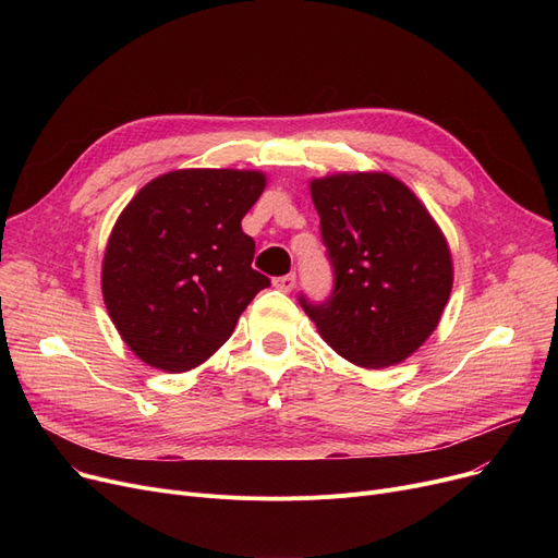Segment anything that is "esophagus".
Returning <instances> with one entry per match:
<instances>
[{
	"label": "esophagus",
	"instance_id": "esophagus-1",
	"mask_svg": "<svg viewBox=\"0 0 558 558\" xmlns=\"http://www.w3.org/2000/svg\"><path fill=\"white\" fill-rule=\"evenodd\" d=\"M274 287L280 289V291H291L296 287V274H287V276H280L274 280Z\"/></svg>",
	"mask_w": 558,
	"mask_h": 558
}]
</instances>
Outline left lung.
<instances>
[{"mask_svg":"<svg viewBox=\"0 0 558 558\" xmlns=\"http://www.w3.org/2000/svg\"><path fill=\"white\" fill-rule=\"evenodd\" d=\"M335 267L324 305L301 299L318 335L364 368L412 357L436 330L452 291V253L423 201L387 171L310 181Z\"/></svg>","mask_w":558,"mask_h":558,"instance_id":"obj_1","label":"left lung"}]
</instances>
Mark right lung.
I'll return each mask as SVG.
<instances>
[{"label": "right lung", "mask_w": 558, "mask_h": 558, "mask_svg": "<svg viewBox=\"0 0 558 558\" xmlns=\"http://www.w3.org/2000/svg\"><path fill=\"white\" fill-rule=\"evenodd\" d=\"M267 187L257 169H175L117 217L101 294L135 357L185 373L213 357L269 278L251 267L244 215Z\"/></svg>", "instance_id": "add662e5"}]
</instances>
